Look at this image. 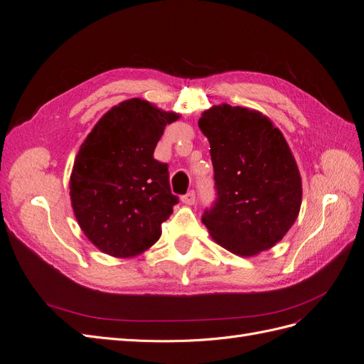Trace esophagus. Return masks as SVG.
<instances>
[{"label":"esophagus","instance_id":"obj_1","mask_svg":"<svg viewBox=\"0 0 364 364\" xmlns=\"http://www.w3.org/2000/svg\"><path fill=\"white\" fill-rule=\"evenodd\" d=\"M182 202L185 205H194L196 203V193L190 191V193H186L185 196H182Z\"/></svg>","mask_w":364,"mask_h":364}]
</instances>
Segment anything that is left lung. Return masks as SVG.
Masks as SVG:
<instances>
[{
  "mask_svg": "<svg viewBox=\"0 0 364 364\" xmlns=\"http://www.w3.org/2000/svg\"><path fill=\"white\" fill-rule=\"evenodd\" d=\"M199 127L211 146L217 191L203 225L240 257L273 247L302 202L301 174L281 130L258 111L226 103L205 111Z\"/></svg>",
  "mask_w": 364,
  "mask_h": 364,
  "instance_id": "obj_1",
  "label": "left lung"
}]
</instances>
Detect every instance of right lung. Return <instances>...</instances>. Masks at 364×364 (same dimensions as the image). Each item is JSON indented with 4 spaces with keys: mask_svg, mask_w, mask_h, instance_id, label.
<instances>
[{
    "mask_svg": "<svg viewBox=\"0 0 364 364\" xmlns=\"http://www.w3.org/2000/svg\"><path fill=\"white\" fill-rule=\"evenodd\" d=\"M179 118L141 98L107 111L77 153L70 179L74 215L91 243L117 258L156 243L179 197L168 165L153 158L164 129Z\"/></svg>",
    "mask_w": 364,
    "mask_h": 364,
    "instance_id": "add662e5",
    "label": "right lung"
}]
</instances>
